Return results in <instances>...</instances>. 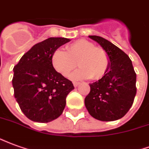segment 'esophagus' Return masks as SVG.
Returning <instances> with one entry per match:
<instances>
[{"mask_svg": "<svg viewBox=\"0 0 149 149\" xmlns=\"http://www.w3.org/2000/svg\"><path fill=\"white\" fill-rule=\"evenodd\" d=\"M73 84H74V87H77V86H79V84H80V83H79V82H74L73 83Z\"/></svg>", "mask_w": 149, "mask_h": 149, "instance_id": "esophagus-1", "label": "esophagus"}]
</instances>
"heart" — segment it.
Returning a JSON list of instances; mask_svg holds the SVG:
<instances>
[{
    "label": "heart",
    "instance_id": "obj_1",
    "mask_svg": "<svg viewBox=\"0 0 149 149\" xmlns=\"http://www.w3.org/2000/svg\"><path fill=\"white\" fill-rule=\"evenodd\" d=\"M51 62L54 69L63 76H67L77 66L80 68L70 75L72 80H97L106 75L110 59L107 52L86 40H79L67 47V52L56 49L52 53Z\"/></svg>",
    "mask_w": 149,
    "mask_h": 149
}]
</instances>
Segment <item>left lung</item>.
Listing matches in <instances>:
<instances>
[{"mask_svg":"<svg viewBox=\"0 0 149 149\" xmlns=\"http://www.w3.org/2000/svg\"><path fill=\"white\" fill-rule=\"evenodd\" d=\"M109 55L110 63L106 75L90 84L85 98L89 113L95 119L112 121L123 118L132 106L136 94V74L130 57L109 40L89 36Z\"/></svg>","mask_w":149,"mask_h":149,"instance_id":"obj_1","label":"left lung"}]
</instances>
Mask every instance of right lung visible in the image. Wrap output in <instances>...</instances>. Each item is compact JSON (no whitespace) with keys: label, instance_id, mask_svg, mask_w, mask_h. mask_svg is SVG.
Here are the masks:
<instances>
[{"label":"right lung","instance_id":"obj_1","mask_svg":"<svg viewBox=\"0 0 149 149\" xmlns=\"http://www.w3.org/2000/svg\"><path fill=\"white\" fill-rule=\"evenodd\" d=\"M70 39L51 37L36 43L13 68L14 96L21 111L32 121L47 123L58 118L66 106L73 83L54 69L53 52Z\"/></svg>","mask_w":149,"mask_h":149}]
</instances>
